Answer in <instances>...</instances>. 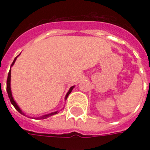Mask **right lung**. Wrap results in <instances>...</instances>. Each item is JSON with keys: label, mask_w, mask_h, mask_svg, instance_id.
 <instances>
[{"label": "right lung", "mask_w": 150, "mask_h": 150, "mask_svg": "<svg viewBox=\"0 0 150 150\" xmlns=\"http://www.w3.org/2000/svg\"><path fill=\"white\" fill-rule=\"evenodd\" d=\"M18 57V56L16 57H15V60H14V61H13L12 64H11V66H12L13 64H15V61H16V59H17ZM74 87H75V86H71V87L70 89H69V91L68 92V93H67V95H66L65 100H66V99H67V97H68V95H69V94L71 93V92L72 91V89H73V88H74ZM7 92H8V97H9V99H10V101H11V104H12L13 106H14V107H15V109L17 110L19 112L20 114H23V115H25L24 113H23V112H22V110H21V109H20V108H19V107L18 106L17 103H15V100H14V99H13V97H12V94H11V69H10V71H9V72H8V79H7ZM57 113V111L54 112V113H51V114H46V115H43V116L40 117H39V118L45 119V118H47V117H48L51 116V115L56 114Z\"/></svg>", "instance_id": "right-lung-1"}]
</instances>
